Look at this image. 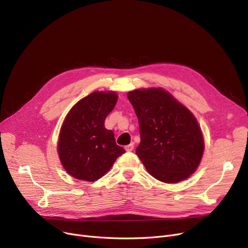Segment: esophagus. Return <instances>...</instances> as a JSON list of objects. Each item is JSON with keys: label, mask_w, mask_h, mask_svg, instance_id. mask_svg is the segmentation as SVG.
Wrapping results in <instances>:
<instances>
[{"label": "esophagus", "mask_w": 248, "mask_h": 248, "mask_svg": "<svg viewBox=\"0 0 248 248\" xmlns=\"http://www.w3.org/2000/svg\"><path fill=\"white\" fill-rule=\"evenodd\" d=\"M124 149H125L126 152H132L134 150V144H129V145L125 146Z\"/></svg>", "instance_id": "esophagus-1"}]
</instances>
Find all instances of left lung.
Returning <instances> with one entry per match:
<instances>
[{"label":"left lung","instance_id":"left-lung-1","mask_svg":"<svg viewBox=\"0 0 248 248\" xmlns=\"http://www.w3.org/2000/svg\"><path fill=\"white\" fill-rule=\"evenodd\" d=\"M140 124L138 157L150 175L178 183L197 170L204 153L201 127L194 114L165 89L127 93Z\"/></svg>","mask_w":248,"mask_h":248}]
</instances>
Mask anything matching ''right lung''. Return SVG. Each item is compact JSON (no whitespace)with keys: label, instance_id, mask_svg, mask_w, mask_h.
Returning <instances> with one entry per match:
<instances>
[{"label":"right lung","instance_id":"right-lung-1","mask_svg":"<svg viewBox=\"0 0 248 248\" xmlns=\"http://www.w3.org/2000/svg\"><path fill=\"white\" fill-rule=\"evenodd\" d=\"M117 97L114 91H94L75 103L65 117L57 152L61 165L73 178L96 181L125 153L116 145L113 132L104 126Z\"/></svg>","mask_w":248,"mask_h":248}]
</instances>
